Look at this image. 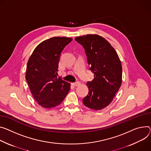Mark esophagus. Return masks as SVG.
<instances>
[{
	"label": "esophagus",
	"instance_id": "obj_1",
	"mask_svg": "<svg viewBox=\"0 0 151 151\" xmlns=\"http://www.w3.org/2000/svg\"><path fill=\"white\" fill-rule=\"evenodd\" d=\"M72 85L76 87V86H79V85H81V83L80 82H75V83H72Z\"/></svg>",
	"mask_w": 151,
	"mask_h": 151
}]
</instances>
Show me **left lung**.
<instances>
[{"mask_svg": "<svg viewBox=\"0 0 151 151\" xmlns=\"http://www.w3.org/2000/svg\"><path fill=\"white\" fill-rule=\"evenodd\" d=\"M75 39L84 47L94 76L87 83L89 92L83 99V104L90 109L100 110L111 104L121 86L120 58L111 44L98 34H87Z\"/></svg>", "mask_w": 151, "mask_h": 151, "instance_id": "obj_1", "label": "left lung"}]
</instances>
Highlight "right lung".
<instances>
[{
  "mask_svg": "<svg viewBox=\"0 0 151 151\" xmlns=\"http://www.w3.org/2000/svg\"><path fill=\"white\" fill-rule=\"evenodd\" d=\"M72 38L55 37L40 43L27 64L26 79L38 104L44 108L59 105L70 89L69 83L57 78L60 54Z\"/></svg>",
  "mask_w": 151,
  "mask_h": 151,
  "instance_id": "right-lung-1",
  "label": "right lung"
}]
</instances>
